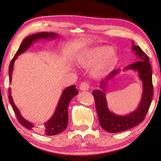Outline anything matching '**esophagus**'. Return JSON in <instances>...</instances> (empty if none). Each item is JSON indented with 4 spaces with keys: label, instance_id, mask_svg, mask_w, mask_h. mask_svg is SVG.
<instances>
[{
    "label": "esophagus",
    "instance_id": "esophagus-1",
    "mask_svg": "<svg viewBox=\"0 0 161 161\" xmlns=\"http://www.w3.org/2000/svg\"><path fill=\"white\" fill-rule=\"evenodd\" d=\"M89 86H90L89 84H88L87 82H82L80 85V89L82 91H86L88 90Z\"/></svg>",
    "mask_w": 161,
    "mask_h": 161
}]
</instances>
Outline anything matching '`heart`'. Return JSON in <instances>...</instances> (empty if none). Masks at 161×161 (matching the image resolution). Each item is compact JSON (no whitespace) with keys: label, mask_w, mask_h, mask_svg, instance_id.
Returning a JSON list of instances; mask_svg holds the SVG:
<instances>
[{"label":"heart","mask_w":161,"mask_h":161,"mask_svg":"<svg viewBox=\"0 0 161 161\" xmlns=\"http://www.w3.org/2000/svg\"><path fill=\"white\" fill-rule=\"evenodd\" d=\"M118 54L110 47L100 46L85 50L77 57V64L82 68H89L91 75L95 77H100L111 71L117 63Z\"/></svg>","instance_id":"1"}]
</instances>
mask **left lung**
Masks as SVG:
<instances>
[{
  "label": "left lung",
  "mask_w": 161,
  "mask_h": 161,
  "mask_svg": "<svg viewBox=\"0 0 161 161\" xmlns=\"http://www.w3.org/2000/svg\"><path fill=\"white\" fill-rule=\"evenodd\" d=\"M132 51L138 57V61L124 68V70H133L138 72V76L142 82V94L141 103L135 111L126 115H119L110 111L106 98L104 91L109 80L117 75L120 69L114 70L100 82V90H94L93 95L95 98V107L98 119L102 128L109 133H118L134 127L144 120L151 104L153 96L152 70L149 57L138 46L131 42Z\"/></svg>",
  "instance_id": "left-lung-1"
}]
</instances>
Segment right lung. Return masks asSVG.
<instances>
[{"label": "right lung", "instance_id": "1", "mask_svg": "<svg viewBox=\"0 0 161 161\" xmlns=\"http://www.w3.org/2000/svg\"><path fill=\"white\" fill-rule=\"evenodd\" d=\"M57 33L54 32H40L36 33L35 35H30L23 41L20 44L19 50H17L14 57L11 61L9 67V81L12 82V75L13 72L14 64L15 60L17 59L19 55L28 50L31 46L33 42H35L39 39H53L58 37ZM76 86H68L64 90L62 94L61 95L59 101L58 102L57 108L55 109L54 114L48 120L44 123L43 126H36L33 123L30 122L24 118L20 114L19 108L16 107L15 104L14 103L13 99L11 95V89L9 88V100L14 111L16 118L18 119L20 124L27 129L35 130V131L43 133L46 136H54L59 134V133L64 131L67 127L68 122V107L72 99L75 95L78 94V91L75 88Z\"/></svg>", "mask_w": 161, "mask_h": 161}]
</instances>
